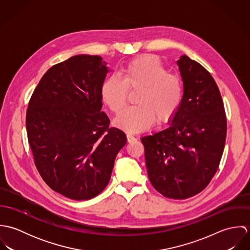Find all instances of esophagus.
Returning a JSON list of instances; mask_svg holds the SVG:
<instances>
[{
    "label": "esophagus",
    "instance_id": "obj_1",
    "mask_svg": "<svg viewBox=\"0 0 250 250\" xmlns=\"http://www.w3.org/2000/svg\"><path fill=\"white\" fill-rule=\"evenodd\" d=\"M127 141H128V143H132V142L136 141V138L130 134H127Z\"/></svg>",
    "mask_w": 250,
    "mask_h": 250
}]
</instances>
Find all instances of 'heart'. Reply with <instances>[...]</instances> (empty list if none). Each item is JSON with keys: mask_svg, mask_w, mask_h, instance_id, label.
Segmentation results:
<instances>
[{"mask_svg": "<svg viewBox=\"0 0 250 250\" xmlns=\"http://www.w3.org/2000/svg\"><path fill=\"white\" fill-rule=\"evenodd\" d=\"M140 89L135 103L115 118L116 126L137 133L168 122L181 105L184 84L178 74L170 73L163 62L146 55L129 62L121 71V79L109 76L101 86V98L109 109L118 113L126 103L129 90Z\"/></svg>", "mask_w": 250, "mask_h": 250, "instance_id": "1", "label": "heart"}]
</instances>
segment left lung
Masks as SVG:
<instances>
[{"label":"left lung","mask_w":250,"mask_h":250,"mask_svg":"<svg viewBox=\"0 0 250 250\" xmlns=\"http://www.w3.org/2000/svg\"><path fill=\"white\" fill-rule=\"evenodd\" d=\"M184 83L181 105L170 125L142 139L147 173L164 196L187 199L214 177L224 150L227 122L212 75L188 56L177 62Z\"/></svg>","instance_id":"1"}]
</instances>
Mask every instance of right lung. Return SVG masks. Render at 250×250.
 Returning <instances> with one entry per match:
<instances>
[{
	"instance_id": "right-lung-1",
	"label": "right lung",
	"mask_w": 250,
	"mask_h": 250,
	"mask_svg": "<svg viewBox=\"0 0 250 250\" xmlns=\"http://www.w3.org/2000/svg\"><path fill=\"white\" fill-rule=\"evenodd\" d=\"M107 63L78 55L55 64L30 99L26 127L36 169L55 191L88 200L107 187L125 134L101 110Z\"/></svg>"
}]
</instances>
